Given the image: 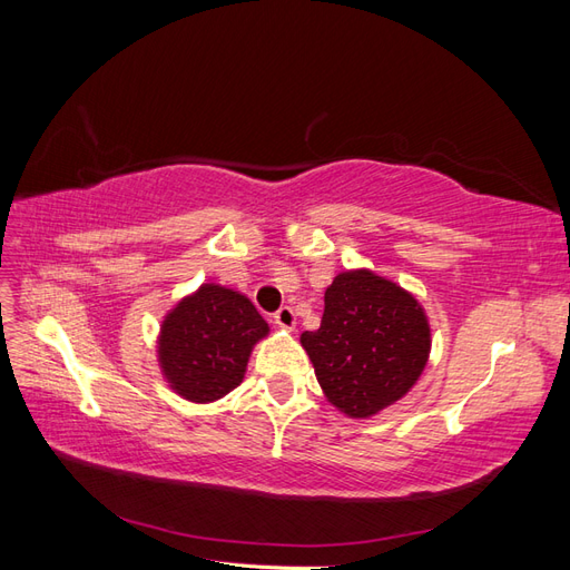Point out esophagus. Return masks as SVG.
I'll return each instance as SVG.
<instances>
[{"instance_id": "esophagus-1", "label": "esophagus", "mask_w": 570, "mask_h": 570, "mask_svg": "<svg viewBox=\"0 0 570 570\" xmlns=\"http://www.w3.org/2000/svg\"><path fill=\"white\" fill-rule=\"evenodd\" d=\"M273 321H275V325L283 327V331H295V325H297L295 308H292V306H283L281 312L273 316Z\"/></svg>"}]
</instances>
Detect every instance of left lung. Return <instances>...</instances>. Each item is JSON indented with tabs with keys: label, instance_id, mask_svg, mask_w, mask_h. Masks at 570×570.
Segmentation results:
<instances>
[{
	"label": "left lung",
	"instance_id": "left-lung-1",
	"mask_svg": "<svg viewBox=\"0 0 570 570\" xmlns=\"http://www.w3.org/2000/svg\"><path fill=\"white\" fill-rule=\"evenodd\" d=\"M318 331L299 342L340 413L371 419L419 383L433 331L409 289L368 268L337 273L325 289Z\"/></svg>",
	"mask_w": 570,
	"mask_h": 570
}]
</instances>
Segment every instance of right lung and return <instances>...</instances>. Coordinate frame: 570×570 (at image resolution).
Returning a JSON list of instances; mask_svg holds the SVG:
<instances>
[{
    "label": "right lung",
    "mask_w": 570,
    "mask_h": 570,
    "mask_svg": "<svg viewBox=\"0 0 570 570\" xmlns=\"http://www.w3.org/2000/svg\"><path fill=\"white\" fill-rule=\"evenodd\" d=\"M268 333L247 295L204 283L161 321L157 361L164 381L187 402H218L245 381L254 344Z\"/></svg>",
    "instance_id": "right-lung-1"
}]
</instances>
